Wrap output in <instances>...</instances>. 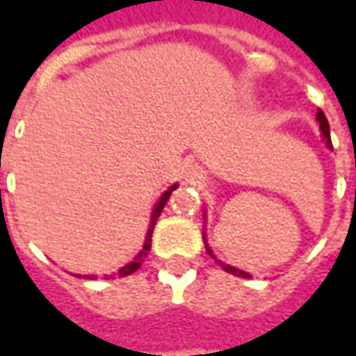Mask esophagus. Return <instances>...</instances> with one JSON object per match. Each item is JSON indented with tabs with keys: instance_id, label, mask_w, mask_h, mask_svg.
Wrapping results in <instances>:
<instances>
[{
	"instance_id": "34e87169",
	"label": "esophagus",
	"mask_w": 356,
	"mask_h": 356,
	"mask_svg": "<svg viewBox=\"0 0 356 356\" xmlns=\"http://www.w3.org/2000/svg\"><path fill=\"white\" fill-rule=\"evenodd\" d=\"M188 178H190L192 182H196V180H198V178H202V176H200V172L196 170V168H190V172H188Z\"/></svg>"
}]
</instances>
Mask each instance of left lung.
I'll use <instances>...</instances> for the list:
<instances>
[{"mask_svg": "<svg viewBox=\"0 0 356 356\" xmlns=\"http://www.w3.org/2000/svg\"><path fill=\"white\" fill-rule=\"evenodd\" d=\"M317 120H319V127H321V132H323V138H325V143H327V146L331 148V134H329V122H327V117L323 115V111H319L317 113ZM206 252L210 253L212 257H216L212 253V250H210V245L206 243ZM218 261V259H216ZM220 266L224 267V271H227V273H232V275H238V277H250V273H245V271H241V269H238V267H232L227 266V264H222V261H218Z\"/></svg>", "mask_w": 356, "mask_h": 356, "instance_id": "obj_1", "label": "left lung"}]
</instances>
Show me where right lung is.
<instances>
[{
  "label": "right lung",
  "mask_w": 356,
  "mask_h": 356,
  "mask_svg": "<svg viewBox=\"0 0 356 356\" xmlns=\"http://www.w3.org/2000/svg\"><path fill=\"white\" fill-rule=\"evenodd\" d=\"M178 188V184L170 186L162 196H160V200H158V204L154 206V212H152V218H150V227H148V232H146V239H144V245L143 250L138 252V255H134V259L130 261V264H127L124 267H120L118 269V275L120 277H124V275H130V273H134L138 267L143 266L144 257L148 255V252H150V241H152V229H154V224H156L158 216H160V212L164 210V206H166V202H168V198H170L172 190H176ZM76 277H81V275H76ZM85 277H90V280H95V275H85Z\"/></svg>",
  "instance_id": "1"
}]
</instances>
